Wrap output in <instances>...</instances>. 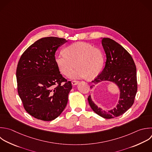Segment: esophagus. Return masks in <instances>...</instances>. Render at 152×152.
Returning <instances> with one entry per match:
<instances>
[{
  "instance_id": "1",
  "label": "esophagus",
  "mask_w": 152,
  "mask_h": 152,
  "mask_svg": "<svg viewBox=\"0 0 152 152\" xmlns=\"http://www.w3.org/2000/svg\"><path fill=\"white\" fill-rule=\"evenodd\" d=\"M78 83H79V81H78L74 80V81H72V84L73 86H75V85L78 84Z\"/></svg>"
}]
</instances>
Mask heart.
I'll return each instance as SVG.
<instances>
[{
	"label": "heart",
	"instance_id": "1",
	"mask_svg": "<svg viewBox=\"0 0 152 152\" xmlns=\"http://www.w3.org/2000/svg\"><path fill=\"white\" fill-rule=\"evenodd\" d=\"M55 56V62L60 72L68 76L77 65L70 77L72 79L93 78L102 71L104 56L100 50L85 42L71 44Z\"/></svg>",
	"mask_w": 152,
	"mask_h": 152
}]
</instances>
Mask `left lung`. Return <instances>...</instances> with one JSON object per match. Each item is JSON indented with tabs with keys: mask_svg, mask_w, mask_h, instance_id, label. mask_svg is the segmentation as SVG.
I'll use <instances>...</instances> for the list:
<instances>
[{
	"mask_svg": "<svg viewBox=\"0 0 152 152\" xmlns=\"http://www.w3.org/2000/svg\"><path fill=\"white\" fill-rule=\"evenodd\" d=\"M102 44L106 55L105 66L92 83L102 81L114 83L119 88L120 96L118 103L113 109L103 110L88 97L89 104L98 115L111 119L124 114L133 104L137 91L136 66L131 55L119 43L109 38H103ZM94 85L90 86L93 88Z\"/></svg>",
	"mask_w": 152,
	"mask_h": 152,
	"instance_id": "1",
	"label": "left lung"
}]
</instances>
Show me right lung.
Instances as JSON below:
<instances>
[{
	"label": "right lung",
	"instance_id": "right-lung-1",
	"mask_svg": "<svg viewBox=\"0 0 152 152\" xmlns=\"http://www.w3.org/2000/svg\"><path fill=\"white\" fill-rule=\"evenodd\" d=\"M66 42L56 37L40 39L26 50L18 62L16 76L19 96L26 110L38 119H55L68 103L72 84L60 73L55 56Z\"/></svg>",
	"mask_w": 152,
	"mask_h": 152
}]
</instances>
